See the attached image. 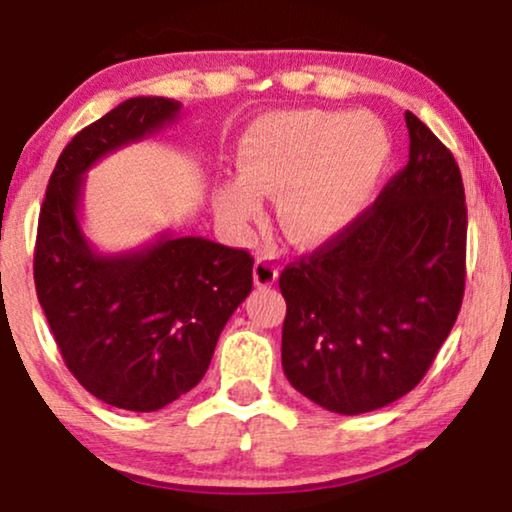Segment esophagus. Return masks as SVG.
I'll return each instance as SVG.
<instances>
[{
	"label": "esophagus",
	"instance_id": "esophagus-1",
	"mask_svg": "<svg viewBox=\"0 0 512 512\" xmlns=\"http://www.w3.org/2000/svg\"><path fill=\"white\" fill-rule=\"evenodd\" d=\"M278 269H281V267H278V262L274 260V257H269V255L257 257L255 269H252V278H255V286L267 288V286H271V283H276Z\"/></svg>",
	"mask_w": 512,
	"mask_h": 512
}]
</instances>
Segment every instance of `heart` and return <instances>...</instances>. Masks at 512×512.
<instances>
[{
	"instance_id": "1",
	"label": "heart",
	"mask_w": 512,
	"mask_h": 512,
	"mask_svg": "<svg viewBox=\"0 0 512 512\" xmlns=\"http://www.w3.org/2000/svg\"><path fill=\"white\" fill-rule=\"evenodd\" d=\"M390 137L368 113L281 111L252 122L238 148V177L215 191L226 229L245 234L278 196V222L297 245L345 231L371 200L390 163Z\"/></svg>"
}]
</instances>
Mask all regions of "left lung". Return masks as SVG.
<instances>
[{
  "label": "left lung",
  "instance_id": "obj_1",
  "mask_svg": "<svg viewBox=\"0 0 512 512\" xmlns=\"http://www.w3.org/2000/svg\"><path fill=\"white\" fill-rule=\"evenodd\" d=\"M409 163L345 231L278 278L281 361L323 409L357 416L411 392L461 312L468 208L454 155L406 111Z\"/></svg>",
  "mask_w": 512,
  "mask_h": 512
}]
</instances>
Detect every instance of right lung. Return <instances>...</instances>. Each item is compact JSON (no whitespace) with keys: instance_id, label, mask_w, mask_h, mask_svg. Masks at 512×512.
Returning <instances> with one entry per match:
<instances>
[{"instance_id":"add662e5","label":"right lung","mask_w":512,"mask_h":512,"mask_svg":"<svg viewBox=\"0 0 512 512\" xmlns=\"http://www.w3.org/2000/svg\"><path fill=\"white\" fill-rule=\"evenodd\" d=\"M179 111L174 99L134 96L77 132L58 155L37 224V300L61 357L84 390L125 411H158L193 390L252 290L248 250L163 234L141 250L99 255L82 234L89 167Z\"/></svg>"}]
</instances>
